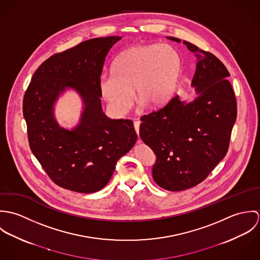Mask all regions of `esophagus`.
<instances>
[{
  "instance_id": "obj_1",
  "label": "esophagus",
  "mask_w": 260,
  "mask_h": 260,
  "mask_svg": "<svg viewBox=\"0 0 260 260\" xmlns=\"http://www.w3.org/2000/svg\"><path fill=\"white\" fill-rule=\"evenodd\" d=\"M140 121L139 120H136V121H134V128H135V131L137 132V134L139 135V128H140ZM138 143H141V141L139 140L138 141Z\"/></svg>"
}]
</instances>
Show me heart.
Listing matches in <instances>:
<instances>
[{
	"mask_svg": "<svg viewBox=\"0 0 260 260\" xmlns=\"http://www.w3.org/2000/svg\"><path fill=\"white\" fill-rule=\"evenodd\" d=\"M181 69V56L172 46H134L117 56L113 71L100 75L99 89L117 114H124L132 106L134 87L138 99L153 108L172 96Z\"/></svg>",
	"mask_w": 260,
	"mask_h": 260,
	"instance_id": "b5f03b06",
	"label": "heart"
}]
</instances>
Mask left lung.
I'll use <instances>...</instances> for the list:
<instances>
[{
  "label": "left lung",
  "instance_id": "obj_1",
  "mask_svg": "<svg viewBox=\"0 0 260 260\" xmlns=\"http://www.w3.org/2000/svg\"><path fill=\"white\" fill-rule=\"evenodd\" d=\"M183 43L196 59L191 85L198 96L186 104L176 95L162 108L142 116L140 125L141 139L157 157L153 179L169 191H182L205 180L228 151L237 116L224 64L212 53Z\"/></svg>",
  "mask_w": 260,
  "mask_h": 260
}]
</instances>
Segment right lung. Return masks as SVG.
Here are the masks:
<instances>
[{
  "label": "right lung",
  "mask_w": 260,
  "mask_h": 260,
  "mask_svg": "<svg viewBox=\"0 0 260 260\" xmlns=\"http://www.w3.org/2000/svg\"><path fill=\"white\" fill-rule=\"evenodd\" d=\"M121 38H95L57 53L36 70L23 100L28 140L51 180L80 193L101 190L117 161L137 141L133 122L108 118L101 106L99 77L108 52ZM66 87L81 95L85 107L72 132L61 128L52 107Z\"/></svg>",
  "instance_id": "add662e5"
}]
</instances>
